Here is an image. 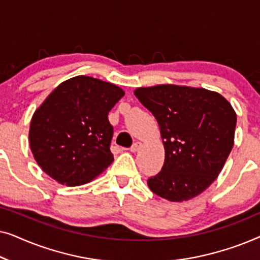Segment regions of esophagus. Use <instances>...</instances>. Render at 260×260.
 I'll return each instance as SVG.
<instances>
[{"label":"esophagus","mask_w":260,"mask_h":260,"mask_svg":"<svg viewBox=\"0 0 260 260\" xmlns=\"http://www.w3.org/2000/svg\"><path fill=\"white\" fill-rule=\"evenodd\" d=\"M141 147H142V144L138 143V142H136V143H134L133 147L130 148V151L131 152H137L141 149Z\"/></svg>","instance_id":"1"}]
</instances>
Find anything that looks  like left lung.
<instances>
[{
    "mask_svg": "<svg viewBox=\"0 0 260 260\" xmlns=\"http://www.w3.org/2000/svg\"><path fill=\"white\" fill-rule=\"evenodd\" d=\"M155 116L165 147V165L148 180L152 193L188 201L214 182L234 144L237 113L218 92L162 84L134 91Z\"/></svg>",
    "mask_w": 260,
    "mask_h": 260,
    "instance_id": "left-lung-1",
    "label": "left lung"
}]
</instances>
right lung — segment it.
Masks as SVG:
<instances>
[{"mask_svg": "<svg viewBox=\"0 0 260 260\" xmlns=\"http://www.w3.org/2000/svg\"><path fill=\"white\" fill-rule=\"evenodd\" d=\"M124 94L117 85L86 76L56 86L30 120V150L42 172L72 187L101 175L113 162L108 115Z\"/></svg>", "mask_w": 260, "mask_h": 260, "instance_id": "right-lung-1", "label": "right lung"}]
</instances>
